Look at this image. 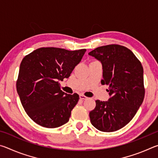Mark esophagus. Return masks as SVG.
<instances>
[{
  "mask_svg": "<svg viewBox=\"0 0 158 158\" xmlns=\"http://www.w3.org/2000/svg\"><path fill=\"white\" fill-rule=\"evenodd\" d=\"M79 98L81 99V100H85V99H87V97H85V96L83 94H81L79 95Z\"/></svg>",
  "mask_w": 158,
  "mask_h": 158,
  "instance_id": "obj_1",
  "label": "esophagus"
}]
</instances>
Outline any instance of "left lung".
<instances>
[{
    "label": "left lung",
    "instance_id": "8db88e82",
    "mask_svg": "<svg viewBox=\"0 0 158 158\" xmlns=\"http://www.w3.org/2000/svg\"><path fill=\"white\" fill-rule=\"evenodd\" d=\"M89 54L101 62V83L109 85L110 95L108 101H95V109L89 113L90 123L102 132H114L133 118L143 102V67L132 51L121 45L100 47Z\"/></svg>",
    "mask_w": 158,
    "mask_h": 158
}]
</instances>
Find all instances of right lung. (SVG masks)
Returning <instances> with one entry per match:
<instances>
[{"label":"right lung","instance_id":"right-lung-1","mask_svg":"<svg viewBox=\"0 0 158 158\" xmlns=\"http://www.w3.org/2000/svg\"><path fill=\"white\" fill-rule=\"evenodd\" d=\"M85 51L42 47L23 58L17 90L26 114L37 124L55 128L68 122L79 96L63 92L58 81L70 76Z\"/></svg>","mask_w":158,"mask_h":158}]
</instances>
